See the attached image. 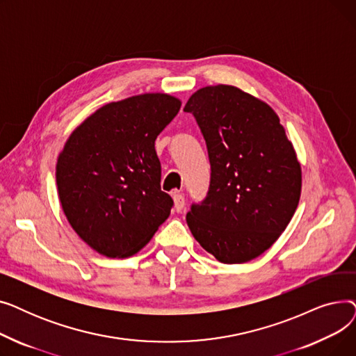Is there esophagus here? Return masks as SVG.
<instances>
[{
  "instance_id": "34e87169",
  "label": "esophagus",
  "mask_w": 356,
  "mask_h": 356,
  "mask_svg": "<svg viewBox=\"0 0 356 356\" xmlns=\"http://www.w3.org/2000/svg\"><path fill=\"white\" fill-rule=\"evenodd\" d=\"M173 200H175L176 212H181L184 208V196L179 192H173Z\"/></svg>"
}]
</instances>
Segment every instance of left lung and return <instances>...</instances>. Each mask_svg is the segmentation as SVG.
Segmentation results:
<instances>
[{
  "label": "left lung",
  "instance_id": "8db88e82",
  "mask_svg": "<svg viewBox=\"0 0 356 356\" xmlns=\"http://www.w3.org/2000/svg\"><path fill=\"white\" fill-rule=\"evenodd\" d=\"M208 147L211 184L186 215L195 239L223 264L267 251L291 220L302 168L270 105L231 85L196 90L184 105Z\"/></svg>",
  "mask_w": 356,
  "mask_h": 356
}]
</instances>
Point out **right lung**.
<instances>
[{
    "label": "right lung",
    "instance_id": "obj_1",
    "mask_svg": "<svg viewBox=\"0 0 356 356\" xmlns=\"http://www.w3.org/2000/svg\"><path fill=\"white\" fill-rule=\"evenodd\" d=\"M180 105L167 93L111 102L67 138L56 164L58 193L70 227L92 250L134 255L170 215L154 143Z\"/></svg>",
    "mask_w": 356,
    "mask_h": 356
}]
</instances>
